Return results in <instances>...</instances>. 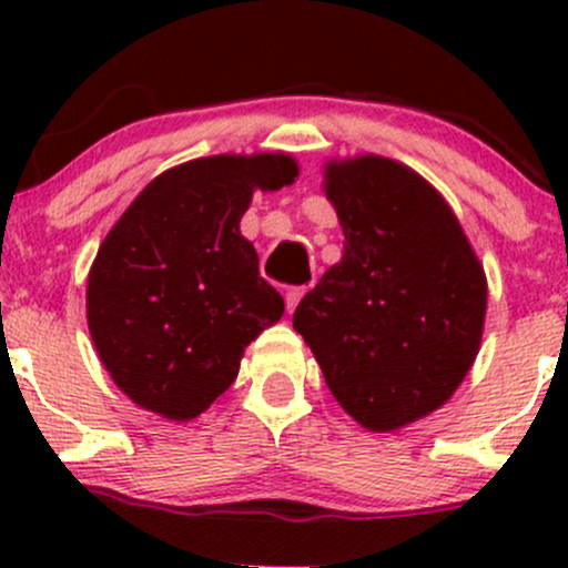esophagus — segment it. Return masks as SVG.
<instances>
[{
	"label": "esophagus",
	"mask_w": 568,
	"mask_h": 568,
	"mask_svg": "<svg viewBox=\"0 0 568 568\" xmlns=\"http://www.w3.org/2000/svg\"><path fill=\"white\" fill-rule=\"evenodd\" d=\"M304 293H306L304 285H296V288H288V291H285V306H288V312L296 310V304L302 302Z\"/></svg>",
	"instance_id": "esophagus-1"
}]
</instances>
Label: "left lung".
I'll use <instances>...</instances> for the list:
<instances>
[{
    "label": "left lung",
    "mask_w": 568,
    "mask_h": 568,
    "mask_svg": "<svg viewBox=\"0 0 568 568\" xmlns=\"http://www.w3.org/2000/svg\"><path fill=\"white\" fill-rule=\"evenodd\" d=\"M344 256L293 312L352 419L387 433L452 397L478 355L486 275L452 207L384 158L325 171Z\"/></svg>",
    "instance_id": "left-lung-1"
}]
</instances>
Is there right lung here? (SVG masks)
Returning a JSON list of instances; mask_svg holds the SVG:
<instances>
[{
    "instance_id": "obj_1",
    "label": "right lung",
    "mask_w": 568,
    "mask_h": 568,
    "mask_svg": "<svg viewBox=\"0 0 568 568\" xmlns=\"http://www.w3.org/2000/svg\"><path fill=\"white\" fill-rule=\"evenodd\" d=\"M285 154L205 158L158 175L106 234L88 280V325L116 387L186 422L237 379L240 357L283 317L240 234L253 189L293 184Z\"/></svg>"
}]
</instances>
